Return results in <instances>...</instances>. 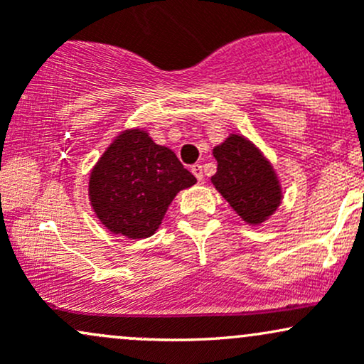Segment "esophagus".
<instances>
[{
  "label": "esophagus",
  "instance_id": "obj_1",
  "mask_svg": "<svg viewBox=\"0 0 364 364\" xmlns=\"http://www.w3.org/2000/svg\"><path fill=\"white\" fill-rule=\"evenodd\" d=\"M191 173H193V176L198 179V183L203 181V168L200 164H195L193 168H191Z\"/></svg>",
  "mask_w": 364,
  "mask_h": 364
}]
</instances>
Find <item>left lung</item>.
I'll return each mask as SVG.
<instances>
[{"label": "left lung", "instance_id": "1", "mask_svg": "<svg viewBox=\"0 0 364 364\" xmlns=\"http://www.w3.org/2000/svg\"><path fill=\"white\" fill-rule=\"evenodd\" d=\"M212 156L217 173L212 185L248 225H262L281 207L284 191L272 162L241 133H229Z\"/></svg>", "mask_w": 364, "mask_h": 364}]
</instances>
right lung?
Here are the masks:
<instances>
[{"label":"right lung","mask_w":364,"mask_h":364,"mask_svg":"<svg viewBox=\"0 0 364 364\" xmlns=\"http://www.w3.org/2000/svg\"><path fill=\"white\" fill-rule=\"evenodd\" d=\"M195 183L173 150L133 127L119 132L92 166L87 191L107 231L144 240L156 235L174 196Z\"/></svg>","instance_id":"add662e5"}]
</instances>
